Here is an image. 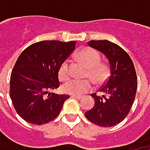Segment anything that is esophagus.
Masks as SVG:
<instances>
[{
  "instance_id": "34e87169",
  "label": "esophagus",
  "mask_w": 150,
  "mask_h": 150,
  "mask_svg": "<svg viewBox=\"0 0 150 150\" xmlns=\"http://www.w3.org/2000/svg\"><path fill=\"white\" fill-rule=\"evenodd\" d=\"M70 97H71V98H75V99H81V96H74V95H71Z\"/></svg>"
}]
</instances>
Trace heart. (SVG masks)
Here are the masks:
<instances>
[{"mask_svg":"<svg viewBox=\"0 0 150 150\" xmlns=\"http://www.w3.org/2000/svg\"><path fill=\"white\" fill-rule=\"evenodd\" d=\"M77 59L88 69L86 76L94 81L96 85H101L108 80L109 75V68L107 63H101V57L99 53L90 47H84L80 50L76 54ZM58 75L61 80H67L69 77V66L68 62H64L59 68ZM93 85L89 80L78 81L69 80L66 81L62 89L64 93L82 96L92 90Z\"/></svg>","mask_w":150,"mask_h":150,"instance_id":"1","label":"heart"}]
</instances>
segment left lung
Returning a JSON list of instances; mask_svg holds the SVG:
<instances>
[{
    "mask_svg": "<svg viewBox=\"0 0 150 150\" xmlns=\"http://www.w3.org/2000/svg\"><path fill=\"white\" fill-rule=\"evenodd\" d=\"M88 45L107 57L109 77L99 89L102 96L91 94L95 105L85 116L98 126L113 127L125 119L134 103L137 88L135 67L127 52L111 42L90 41Z\"/></svg>",
    "mask_w": 150,
    "mask_h": 150,
    "instance_id": "left-lung-1",
    "label": "left lung"
}]
</instances>
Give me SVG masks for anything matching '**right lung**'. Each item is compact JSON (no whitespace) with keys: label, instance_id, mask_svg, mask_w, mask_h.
<instances>
[{"label":"right lung","instance_id":"right-lung-1","mask_svg":"<svg viewBox=\"0 0 150 150\" xmlns=\"http://www.w3.org/2000/svg\"><path fill=\"white\" fill-rule=\"evenodd\" d=\"M75 44V41H42L20 54L10 76L9 93L17 114L24 121L42 125L58 116L69 96L50 91L59 87V68Z\"/></svg>","mask_w":150,"mask_h":150}]
</instances>
